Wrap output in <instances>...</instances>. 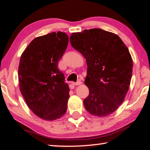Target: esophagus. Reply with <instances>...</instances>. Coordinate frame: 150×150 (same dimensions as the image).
<instances>
[{
  "label": "esophagus",
  "instance_id": "esophagus-1",
  "mask_svg": "<svg viewBox=\"0 0 150 150\" xmlns=\"http://www.w3.org/2000/svg\"><path fill=\"white\" fill-rule=\"evenodd\" d=\"M82 83V82L81 81H77V82H75V83H73V85H81Z\"/></svg>",
  "mask_w": 150,
  "mask_h": 150
}]
</instances>
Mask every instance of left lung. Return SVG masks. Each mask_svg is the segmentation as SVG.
<instances>
[{
	"label": "left lung",
	"instance_id": "8db88e82",
	"mask_svg": "<svg viewBox=\"0 0 150 150\" xmlns=\"http://www.w3.org/2000/svg\"><path fill=\"white\" fill-rule=\"evenodd\" d=\"M70 42L87 61L85 84L89 93L83 100L85 109L98 117L110 115L129 90L133 61L128 48L117 35L101 28L73 33Z\"/></svg>",
	"mask_w": 150,
	"mask_h": 150
}]
</instances>
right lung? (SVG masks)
Masks as SVG:
<instances>
[{
    "mask_svg": "<svg viewBox=\"0 0 150 150\" xmlns=\"http://www.w3.org/2000/svg\"><path fill=\"white\" fill-rule=\"evenodd\" d=\"M68 42L65 33H49L33 39L21 54L20 91L30 110L42 120H57L67 111L69 88L57 65Z\"/></svg>",
    "mask_w": 150,
    "mask_h": 150,
    "instance_id": "right-lung-1",
    "label": "right lung"
}]
</instances>
